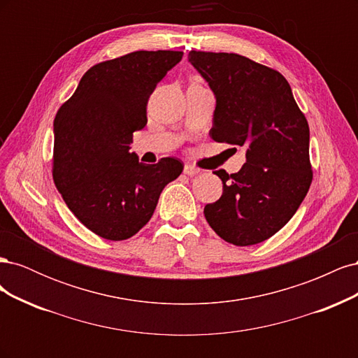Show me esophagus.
Returning a JSON list of instances; mask_svg holds the SVG:
<instances>
[{
    "label": "esophagus",
    "mask_w": 358,
    "mask_h": 358,
    "mask_svg": "<svg viewBox=\"0 0 358 358\" xmlns=\"http://www.w3.org/2000/svg\"><path fill=\"white\" fill-rule=\"evenodd\" d=\"M183 173H185V175H188V176H196V175H199L200 170L197 167L191 166V164H185V167H183Z\"/></svg>",
    "instance_id": "obj_1"
}]
</instances>
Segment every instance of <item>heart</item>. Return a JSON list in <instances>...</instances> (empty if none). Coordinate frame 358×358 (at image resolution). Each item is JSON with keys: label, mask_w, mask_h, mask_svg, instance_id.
<instances>
[{"label": "heart", "mask_w": 358, "mask_h": 358, "mask_svg": "<svg viewBox=\"0 0 358 358\" xmlns=\"http://www.w3.org/2000/svg\"><path fill=\"white\" fill-rule=\"evenodd\" d=\"M192 85H196V83H192Z\"/></svg>", "instance_id": "1"}]
</instances>
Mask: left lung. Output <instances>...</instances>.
Listing matches in <instances>:
<instances>
[{
  "mask_svg": "<svg viewBox=\"0 0 358 358\" xmlns=\"http://www.w3.org/2000/svg\"><path fill=\"white\" fill-rule=\"evenodd\" d=\"M188 61L215 94L210 137L246 149L239 171H215L222 196L204 206L206 221L236 246L264 242L292 218L309 191L306 117L273 69L225 52L191 50Z\"/></svg>",
  "mask_w": 358,
  "mask_h": 358,
  "instance_id": "1",
  "label": "left lung"
}]
</instances>
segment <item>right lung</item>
Listing matches in <instances>:
<instances>
[{"instance_id":"1","label":"right lung","mask_w":358,"mask_h":358,"mask_svg":"<svg viewBox=\"0 0 358 358\" xmlns=\"http://www.w3.org/2000/svg\"><path fill=\"white\" fill-rule=\"evenodd\" d=\"M182 55L137 50L96 64L55 116L53 182L76 218L103 239L134 236L183 170L178 158L143 164L129 152L133 133L148 122L150 94Z\"/></svg>"}]
</instances>
